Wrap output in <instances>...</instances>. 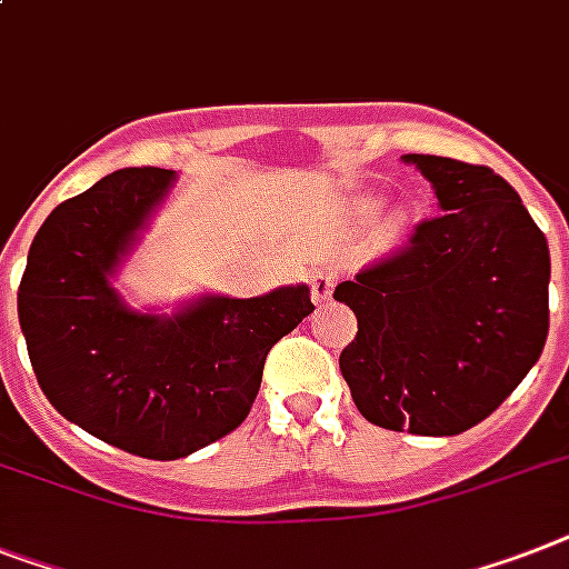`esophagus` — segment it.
Listing matches in <instances>:
<instances>
[{
	"mask_svg": "<svg viewBox=\"0 0 569 569\" xmlns=\"http://www.w3.org/2000/svg\"><path fill=\"white\" fill-rule=\"evenodd\" d=\"M312 298H316V303H325V300H330L332 289H336V271L332 269H321L312 274Z\"/></svg>",
	"mask_w": 569,
	"mask_h": 569,
	"instance_id": "obj_1",
	"label": "esophagus"
}]
</instances>
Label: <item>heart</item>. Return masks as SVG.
I'll return each mask as SVG.
<instances>
[{
	"mask_svg": "<svg viewBox=\"0 0 569 569\" xmlns=\"http://www.w3.org/2000/svg\"><path fill=\"white\" fill-rule=\"evenodd\" d=\"M373 201H359V212H371Z\"/></svg>",
	"mask_w": 569,
	"mask_h": 569,
	"instance_id": "obj_1",
	"label": "heart"
}]
</instances>
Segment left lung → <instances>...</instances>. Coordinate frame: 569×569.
Wrapping results in <instances>:
<instances>
[{"instance_id": "8db88e82", "label": "left lung", "mask_w": 569, "mask_h": 569, "mask_svg": "<svg viewBox=\"0 0 569 569\" xmlns=\"http://www.w3.org/2000/svg\"><path fill=\"white\" fill-rule=\"evenodd\" d=\"M441 212L332 298L357 312L341 377L382 429L459 436L538 362L549 330V248L511 183L488 166L406 154Z\"/></svg>"}]
</instances>
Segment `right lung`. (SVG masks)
I'll use <instances>...</instances> for the list:
<instances>
[{"instance_id": "1", "label": "right lung", "mask_w": 569, "mask_h": 569, "mask_svg": "<svg viewBox=\"0 0 569 569\" xmlns=\"http://www.w3.org/2000/svg\"><path fill=\"white\" fill-rule=\"evenodd\" d=\"M172 178L131 166L54 207L17 292L49 403L90 436L157 461L233 432L257 400L269 350L316 309L307 286L204 298L174 318L124 307L108 277Z\"/></svg>"}]
</instances>
